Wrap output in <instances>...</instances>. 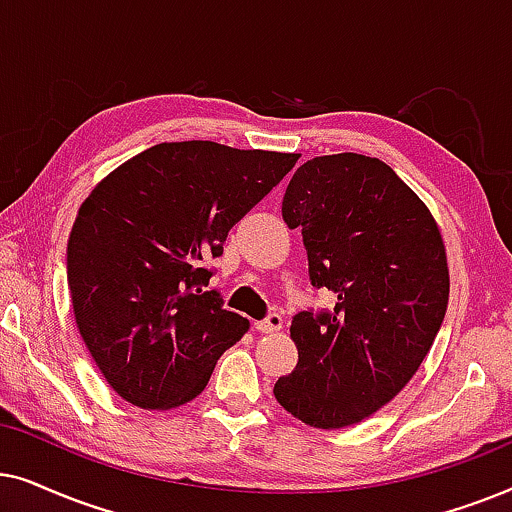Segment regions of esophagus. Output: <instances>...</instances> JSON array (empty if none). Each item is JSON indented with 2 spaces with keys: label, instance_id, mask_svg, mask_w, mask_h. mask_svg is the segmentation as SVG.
I'll list each match as a JSON object with an SVG mask.
<instances>
[{
  "label": "esophagus",
  "instance_id": "1",
  "mask_svg": "<svg viewBox=\"0 0 512 512\" xmlns=\"http://www.w3.org/2000/svg\"><path fill=\"white\" fill-rule=\"evenodd\" d=\"M281 327H283V316L278 311H271L267 318L257 320L255 323L257 332H276V330H281Z\"/></svg>",
  "mask_w": 512,
  "mask_h": 512
}]
</instances>
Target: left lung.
<instances>
[{
  "mask_svg": "<svg viewBox=\"0 0 512 512\" xmlns=\"http://www.w3.org/2000/svg\"><path fill=\"white\" fill-rule=\"evenodd\" d=\"M283 220L302 229L311 285L337 304L295 313L299 360L274 395L309 426L358 424L403 391L440 332L449 299L440 229L391 166L351 152L299 166Z\"/></svg>",
  "mask_w": 512,
  "mask_h": 512,
  "instance_id": "left-lung-1",
  "label": "left lung"
}]
</instances>
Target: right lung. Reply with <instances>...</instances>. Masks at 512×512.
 <instances>
[{
  "mask_svg": "<svg viewBox=\"0 0 512 512\" xmlns=\"http://www.w3.org/2000/svg\"><path fill=\"white\" fill-rule=\"evenodd\" d=\"M297 159L208 140L163 142L84 201L67 241V288L81 337L121 398L145 410L189 403L248 332V318L206 290L210 262Z\"/></svg>",
  "mask_w": 512,
  "mask_h": 512,
  "instance_id": "right-lung-1",
  "label": "right lung"
}]
</instances>
